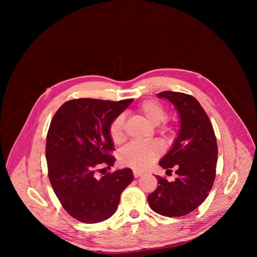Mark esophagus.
I'll use <instances>...</instances> for the list:
<instances>
[{
  "mask_svg": "<svg viewBox=\"0 0 257 257\" xmlns=\"http://www.w3.org/2000/svg\"><path fill=\"white\" fill-rule=\"evenodd\" d=\"M133 175H134V177H135V178H138V177L143 176V175H144V173H142V172H137V170H134V172H133Z\"/></svg>",
  "mask_w": 257,
  "mask_h": 257,
  "instance_id": "1",
  "label": "esophagus"
}]
</instances>
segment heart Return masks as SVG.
<instances>
[{
  "instance_id": "heart-1",
  "label": "heart",
  "mask_w": 257,
  "mask_h": 257,
  "mask_svg": "<svg viewBox=\"0 0 257 257\" xmlns=\"http://www.w3.org/2000/svg\"><path fill=\"white\" fill-rule=\"evenodd\" d=\"M141 112L145 119L152 125H159L165 120L167 112L165 107L158 100L148 99L139 106ZM164 133L169 131L167 125L162 127ZM109 135L114 144H121L125 134H124V116L119 115L110 123ZM162 153V147L158 143L149 144H130L123 148L119 153V161L122 165L131 167L136 170H143L157 160Z\"/></svg>"
}]
</instances>
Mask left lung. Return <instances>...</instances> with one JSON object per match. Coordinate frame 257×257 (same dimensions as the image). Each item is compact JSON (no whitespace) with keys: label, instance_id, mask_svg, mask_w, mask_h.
Masks as SVG:
<instances>
[{"label":"left lung","instance_id":"obj_1","mask_svg":"<svg viewBox=\"0 0 257 257\" xmlns=\"http://www.w3.org/2000/svg\"><path fill=\"white\" fill-rule=\"evenodd\" d=\"M172 103L180 118V128L173 147L160 161V166L177 178L169 182L155 176L159 185L148 196L154 212L164 216H182L203 204L215 178L217 145L212 124L204 108L192 95L164 91L158 94Z\"/></svg>","mask_w":257,"mask_h":257}]
</instances>
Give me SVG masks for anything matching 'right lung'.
<instances>
[{"label": "right lung", "mask_w": 257, "mask_h": 257, "mask_svg": "<svg viewBox=\"0 0 257 257\" xmlns=\"http://www.w3.org/2000/svg\"><path fill=\"white\" fill-rule=\"evenodd\" d=\"M132 100L71 99L53 115L46 142L48 177L61 205L82 223L109 219L133 181L130 168L96 176L114 164L109 126Z\"/></svg>", "instance_id": "right-lung-1"}]
</instances>
